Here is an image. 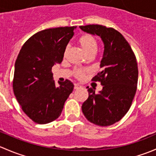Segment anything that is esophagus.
<instances>
[{
    "label": "esophagus",
    "instance_id": "esophagus-1",
    "mask_svg": "<svg viewBox=\"0 0 156 156\" xmlns=\"http://www.w3.org/2000/svg\"><path fill=\"white\" fill-rule=\"evenodd\" d=\"M79 87H81V85H79L78 84H74V89L76 90V89H78Z\"/></svg>",
    "mask_w": 156,
    "mask_h": 156
}]
</instances>
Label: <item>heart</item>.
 <instances>
[{"instance_id": "1", "label": "heart", "mask_w": 156, "mask_h": 156, "mask_svg": "<svg viewBox=\"0 0 156 156\" xmlns=\"http://www.w3.org/2000/svg\"><path fill=\"white\" fill-rule=\"evenodd\" d=\"M79 44L82 48L83 51L87 56L89 55H95L97 50V43L96 39L90 34H84L79 38ZM75 75L78 78H81L84 75V71L78 69L75 72Z\"/></svg>"}]
</instances>
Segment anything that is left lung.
<instances>
[{
  "label": "left lung",
  "instance_id": "8db88e82",
  "mask_svg": "<svg viewBox=\"0 0 156 156\" xmlns=\"http://www.w3.org/2000/svg\"><path fill=\"white\" fill-rule=\"evenodd\" d=\"M84 32L100 37L103 54L102 71L93 78L103 86L96 94L87 88V100L81 106L83 114L91 123L109 126L120 121L131 106L136 91L138 68L136 57L128 42L120 32L100 25L79 26Z\"/></svg>",
  "mask_w": 156,
  "mask_h": 156
}]
</instances>
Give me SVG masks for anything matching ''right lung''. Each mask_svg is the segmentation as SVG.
<instances>
[{
	"label": "right lung",
	"mask_w": 156,
	"mask_h": 156,
	"mask_svg": "<svg viewBox=\"0 0 156 156\" xmlns=\"http://www.w3.org/2000/svg\"><path fill=\"white\" fill-rule=\"evenodd\" d=\"M75 26L45 29L23 44L15 62L12 88L23 112L37 124H48L61 115L74 84H55L52 67L60 64Z\"/></svg>",
	"instance_id": "right-lung-1"
}]
</instances>
